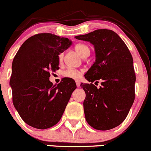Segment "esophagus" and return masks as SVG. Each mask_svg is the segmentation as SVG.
<instances>
[{
    "label": "esophagus",
    "mask_w": 151,
    "mask_h": 151,
    "mask_svg": "<svg viewBox=\"0 0 151 151\" xmlns=\"http://www.w3.org/2000/svg\"><path fill=\"white\" fill-rule=\"evenodd\" d=\"M80 84H81L80 82H79L78 81H76V86H77V87H79V86H80Z\"/></svg>",
    "instance_id": "1"
}]
</instances>
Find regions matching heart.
I'll return each instance as SVG.
<instances>
[{
  "mask_svg": "<svg viewBox=\"0 0 151 151\" xmlns=\"http://www.w3.org/2000/svg\"><path fill=\"white\" fill-rule=\"evenodd\" d=\"M75 50L81 57L89 56V53H90V49H89V47L86 45L82 44V43H78V44L76 45ZM62 59H63V54L61 53L59 56V62H62ZM62 75H63L64 77L68 78L73 79V80H78L81 78V71L77 70L68 69L62 73Z\"/></svg>",
  "mask_w": 151,
  "mask_h": 151,
  "instance_id": "obj_1",
  "label": "heart"
}]
</instances>
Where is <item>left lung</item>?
<instances>
[{"label":"left lung","instance_id":"left-lung-1","mask_svg":"<svg viewBox=\"0 0 151 151\" xmlns=\"http://www.w3.org/2000/svg\"><path fill=\"white\" fill-rule=\"evenodd\" d=\"M76 39L89 42L95 47V62L85 74L89 82L81 86L86 93L85 118L92 128L112 129L126 118L135 98L136 76L133 58L121 38L114 31L98 29Z\"/></svg>","mask_w":151,"mask_h":151}]
</instances>
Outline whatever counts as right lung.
Instances as JSON below:
<instances>
[{
	"instance_id": "add662e5",
	"label": "right lung",
	"mask_w": 151,
	"mask_h": 151,
	"mask_svg": "<svg viewBox=\"0 0 151 151\" xmlns=\"http://www.w3.org/2000/svg\"><path fill=\"white\" fill-rule=\"evenodd\" d=\"M71 45L68 38L42 33L25 40L14 56L9 81L13 104L28 126L46 129L62 118L76 82L64 78L53 85L49 77L59 69V55Z\"/></svg>"
}]
</instances>
